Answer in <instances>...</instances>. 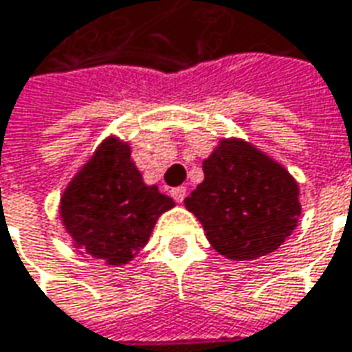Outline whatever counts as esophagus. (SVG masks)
I'll list each match as a JSON object with an SVG mask.
<instances>
[{"instance_id":"34e87169","label":"esophagus","mask_w":352,"mask_h":352,"mask_svg":"<svg viewBox=\"0 0 352 352\" xmlns=\"http://www.w3.org/2000/svg\"><path fill=\"white\" fill-rule=\"evenodd\" d=\"M171 197L175 199V202H183L185 200V197H187V188L185 187H177L171 190Z\"/></svg>"}]
</instances>
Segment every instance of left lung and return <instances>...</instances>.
<instances>
[{"instance_id": "obj_1", "label": "left lung", "mask_w": 352, "mask_h": 352, "mask_svg": "<svg viewBox=\"0 0 352 352\" xmlns=\"http://www.w3.org/2000/svg\"><path fill=\"white\" fill-rule=\"evenodd\" d=\"M204 179L187 199L206 239L232 261L273 253L296 230L300 187L271 155L243 138H220L202 162Z\"/></svg>"}]
</instances>
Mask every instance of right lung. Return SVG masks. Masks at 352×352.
Segmentation results:
<instances>
[{"label": "right lung", "mask_w": 352, "mask_h": 352, "mask_svg": "<svg viewBox=\"0 0 352 352\" xmlns=\"http://www.w3.org/2000/svg\"><path fill=\"white\" fill-rule=\"evenodd\" d=\"M175 202L146 185L130 142L107 138L67 181L58 214L79 255L128 265L148 243L157 218Z\"/></svg>", "instance_id": "obj_1"}]
</instances>
